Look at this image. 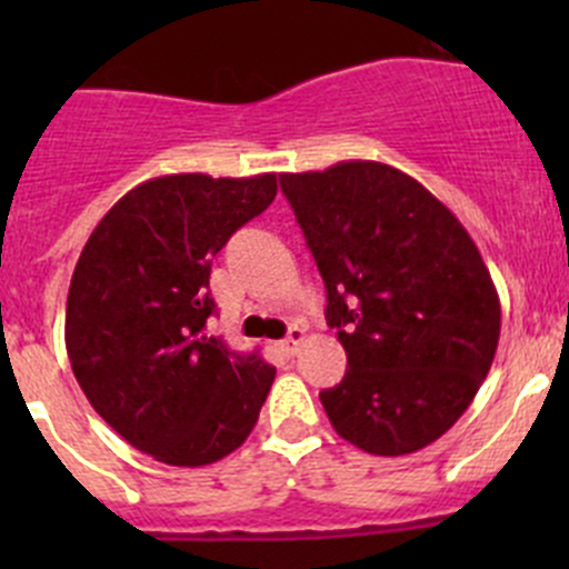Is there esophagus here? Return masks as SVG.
<instances>
[{"label": "esophagus", "mask_w": 569, "mask_h": 569, "mask_svg": "<svg viewBox=\"0 0 569 569\" xmlns=\"http://www.w3.org/2000/svg\"><path fill=\"white\" fill-rule=\"evenodd\" d=\"M306 341V330L302 327H289V336L280 341V349H283L286 355H297V349H300V343Z\"/></svg>", "instance_id": "34e87169"}]
</instances>
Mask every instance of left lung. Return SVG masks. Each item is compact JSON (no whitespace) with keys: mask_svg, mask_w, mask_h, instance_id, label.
<instances>
[{"mask_svg":"<svg viewBox=\"0 0 569 569\" xmlns=\"http://www.w3.org/2000/svg\"><path fill=\"white\" fill-rule=\"evenodd\" d=\"M327 291L347 375L319 393L332 429L380 457L449 432L490 371L501 302L462 222L382 162L283 173Z\"/></svg>","mask_w":569,"mask_h":569,"instance_id":"obj_1","label":"left lung"}]
</instances>
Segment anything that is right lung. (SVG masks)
Segmentation results:
<instances>
[{
    "label": "right lung",
    "mask_w": 569,
    "mask_h": 569,
    "mask_svg": "<svg viewBox=\"0 0 569 569\" xmlns=\"http://www.w3.org/2000/svg\"><path fill=\"white\" fill-rule=\"evenodd\" d=\"M278 194V176L151 178L96 226L73 269L66 349L93 410L153 460L198 468L248 440L274 380L206 332L211 258Z\"/></svg>",
    "instance_id": "obj_1"
}]
</instances>
